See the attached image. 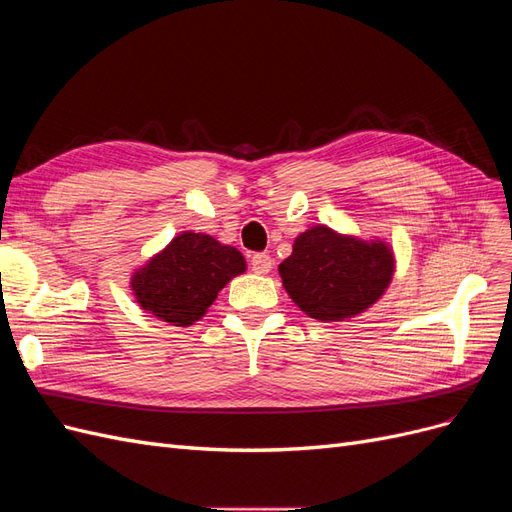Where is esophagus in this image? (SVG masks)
Segmentation results:
<instances>
[{"label":"esophagus","instance_id":"1","mask_svg":"<svg viewBox=\"0 0 512 512\" xmlns=\"http://www.w3.org/2000/svg\"><path fill=\"white\" fill-rule=\"evenodd\" d=\"M273 269V258L269 254H254L252 256V271L258 275H267Z\"/></svg>","mask_w":512,"mask_h":512}]
</instances>
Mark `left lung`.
<instances>
[{
	"instance_id": "1",
	"label": "left lung",
	"mask_w": 512,
	"mask_h": 512,
	"mask_svg": "<svg viewBox=\"0 0 512 512\" xmlns=\"http://www.w3.org/2000/svg\"><path fill=\"white\" fill-rule=\"evenodd\" d=\"M395 275L393 245L361 239L327 224L294 239L280 265L282 286L301 312L320 322H344L378 303Z\"/></svg>"
}]
</instances>
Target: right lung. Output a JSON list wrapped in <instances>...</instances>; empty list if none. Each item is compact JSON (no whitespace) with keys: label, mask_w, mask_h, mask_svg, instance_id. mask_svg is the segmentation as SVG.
<instances>
[{"label":"right lung","mask_w":512,"mask_h":512,"mask_svg":"<svg viewBox=\"0 0 512 512\" xmlns=\"http://www.w3.org/2000/svg\"><path fill=\"white\" fill-rule=\"evenodd\" d=\"M245 269V258L237 247L205 232L183 230L134 269L130 290L147 314L173 327H190L209 312L232 277Z\"/></svg>","instance_id":"obj_1"}]
</instances>
